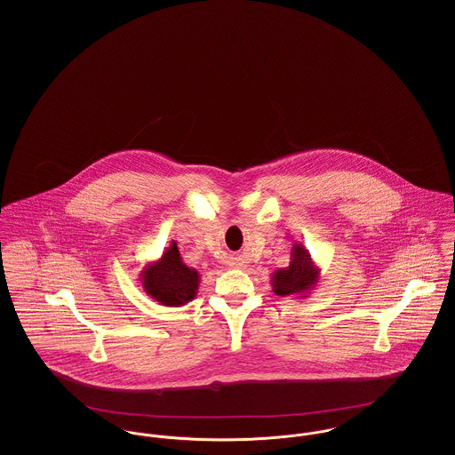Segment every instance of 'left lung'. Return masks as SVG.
Returning <instances> with one entry per match:
<instances>
[{"mask_svg":"<svg viewBox=\"0 0 455 455\" xmlns=\"http://www.w3.org/2000/svg\"><path fill=\"white\" fill-rule=\"evenodd\" d=\"M321 280V267L303 243H293L290 264L271 275L273 291L280 297L307 299Z\"/></svg>","mask_w":455,"mask_h":455,"instance_id":"left-lung-1","label":"left lung"}]
</instances>
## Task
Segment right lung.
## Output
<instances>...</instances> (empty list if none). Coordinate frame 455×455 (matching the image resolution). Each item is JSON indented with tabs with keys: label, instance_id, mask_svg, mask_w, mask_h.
<instances>
[{
	"label": "right lung",
	"instance_id": "obj_1",
	"mask_svg": "<svg viewBox=\"0 0 455 455\" xmlns=\"http://www.w3.org/2000/svg\"><path fill=\"white\" fill-rule=\"evenodd\" d=\"M199 278L195 267L184 264L175 240L158 259L147 262L140 273L145 293L165 307H182L195 300Z\"/></svg>",
	"mask_w": 455,
	"mask_h": 455
}]
</instances>
